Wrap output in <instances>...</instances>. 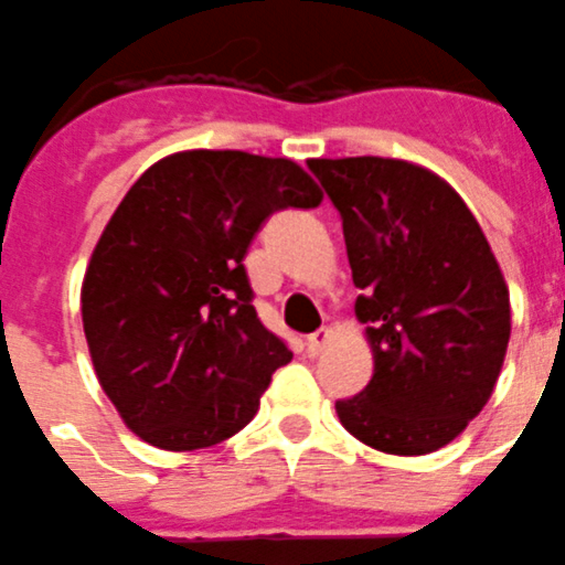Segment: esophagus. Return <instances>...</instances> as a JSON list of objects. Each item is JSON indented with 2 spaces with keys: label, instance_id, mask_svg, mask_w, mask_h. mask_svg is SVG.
I'll return each instance as SVG.
<instances>
[{
  "label": "esophagus",
  "instance_id": "1",
  "mask_svg": "<svg viewBox=\"0 0 565 565\" xmlns=\"http://www.w3.org/2000/svg\"><path fill=\"white\" fill-rule=\"evenodd\" d=\"M327 338H329V329H318V332L307 334L303 345H307L309 358H318V354L323 352V345H327Z\"/></svg>",
  "mask_w": 565,
  "mask_h": 565
}]
</instances>
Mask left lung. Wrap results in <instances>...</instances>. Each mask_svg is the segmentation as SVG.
<instances>
[{
  "label": "left lung",
  "instance_id": "8db88e82",
  "mask_svg": "<svg viewBox=\"0 0 565 565\" xmlns=\"http://www.w3.org/2000/svg\"><path fill=\"white\" fill-rule=\"evenodd\" d=\"M343 222L354 312L374 377L338 399L363 445L434 454L490 399L510 343V292L479 222L428 169L385 157L309 160Z\"/></svg>",
  "mask_w": 565,
  "mask_h": 565
}]
</instances>
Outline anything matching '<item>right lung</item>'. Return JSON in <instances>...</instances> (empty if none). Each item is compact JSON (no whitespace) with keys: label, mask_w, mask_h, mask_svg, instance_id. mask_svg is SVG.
<instances>
[{"label":"right lung","mask_w":565,"mask_h":565,"mask_svg":"<svg viewBox=\"0 0 565 565\" xmlns=\"http://www.w3.org/2000/svg\"><path fill=\"white\" fill-rule=\"evenodd\" d=\"M301 166L247 151L154 162L111 213L81 287L95 374L140 439L220 445L292 352L253 307L245 253L273 213L315 207Z\"/></svg>","instance_id":"right-lung-1"}]
</instances>
